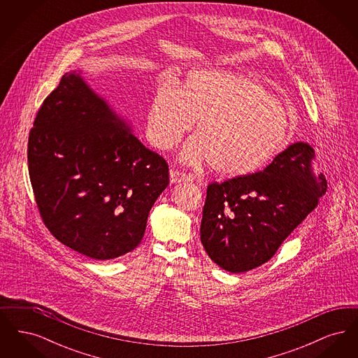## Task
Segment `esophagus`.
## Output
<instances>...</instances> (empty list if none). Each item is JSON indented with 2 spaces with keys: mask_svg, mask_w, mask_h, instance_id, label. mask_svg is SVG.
<instances>
[{
  "mask_svg": "<svg viewBox=\"0 0 358 358\" xmlns=\"http://www.w3.org/2000/svg\"><path fill=\"white\" fill-rule=\"evenodd\" d=\"M192 180V176L187 174L184 171H176V169H171V184H177V182H181V181H190Z\"/></svg>",
  "mask_w": 358,
  "mask_h": 358,
  "instance_id": "34e87169",
  "label": "esophagus"
}]
</instances>
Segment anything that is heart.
I'll return each instance as SVG.
<instances>
[{
    "label": "heart",
    "instance_id": "1",
    "mask_svg": "<svg viewBox=\"0 0 358 358\" xmlns=\"http://www.w3.org/2000/svg\"><path fill=\"white\" fill-rule=\"evenodd\" d=\"M197 122L182 159L225 177L264 168L289 142V113L254 80L222 71H194L178 88L161 83L148 108V136L171 150Z\"/></svg>",
    "mask_w": 358,
    "mask_h": 358
}]
</instances>
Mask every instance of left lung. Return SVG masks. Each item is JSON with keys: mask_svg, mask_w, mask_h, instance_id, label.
I'll list each match as a JSON object with an SVG mask.
<instances>
[{"mask_svg": "<svg viewBox=\"0 0 358 358\" xmlns=\"http://www.w3.org/2000/svg\"><path fill=\"white\" fill-rule=\"evenodd\" d=\"M314 159V149L298 142L263 171L210 182L200 227L208 256L234 273L268 262L326 193L327 181L313 171Z\"/></svg>", "mask_w": 358, "mask_h": 358, "instance_id": "1", "label": "left lung"}]
</instances>
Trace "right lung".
Returning a JSON list of instances; mask_svg holds the SVG:
<instances>
[{"label": "right lung", "mask_w": 358, "mask_h": 358, "mask_svg": "<svg viewBox=\"0 0 358 358\" xmlns=\"http://www.w3.org/2000/svg\"><path fill=\"white\" fill-rule=\"evenodd\" d=\"M28 171L41 220L55 238L91 259L133 251L169 184V165L145 148L75 72L37 111Z\"/></svg>", "instance_id": "add662e5"}]
</instances>
